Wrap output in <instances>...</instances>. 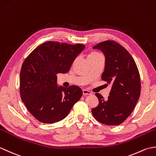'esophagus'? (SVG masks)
<instances>
[{
  "instance_id": "1",
  "label": "esophagus",
  "mask_w": 156,
  "mask_h": 156,
  "mask_svg": "<svg viewBox=\"0 0 156 156\" xmlns=\"http://www.w3.org/2000/svg\"><path fill=\"white\" fill-rule=\"evenodd\" d=\"M82 93H83V95L85 96V95H88V94H91L92 92L89 90L83 89V90H82Z\"/></svg>"
}]
</instances>
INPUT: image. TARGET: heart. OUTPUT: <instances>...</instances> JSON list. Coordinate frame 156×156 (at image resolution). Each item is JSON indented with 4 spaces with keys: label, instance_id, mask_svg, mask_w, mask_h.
Here are the masks:
<instances>
[{
    "label": "heart",
    "instance_id": "heart-1",
    "mask_svg": "<svg viewBox=\"0 0 156 156\" xmlns=\"http://www.w3.org/2000/svg\"><path fill=\"white\" fill-rule=\"evenodd\" d=\"M101 54H99L98 52L97 51H91L90 54H88V58L89 59H96V58H98L99 57H101Z\"/></svg>",
    "mask_w": 156,
    "mask_h": 156
}]
</instances>
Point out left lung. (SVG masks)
<instances>
[{"label": "left lung", "instance_id": "obj_1", "mask_svg": "<svg viewBox=\"0 0 156 156\" xmlns=\"http://www.w3.org/2000/svg\"><path fill=\"white\" fill-rule=\"evenodd\" d=\"M104 53L105 68L101 78L112 88L107 99L96 93L99 103L92 108L98 121L107 125H119L133 112L141 92L140 75L134 59L119 43L107 40L93 47Z\"/></svg>", "mask_w": 156, "mask_h": 156}]
</instances>
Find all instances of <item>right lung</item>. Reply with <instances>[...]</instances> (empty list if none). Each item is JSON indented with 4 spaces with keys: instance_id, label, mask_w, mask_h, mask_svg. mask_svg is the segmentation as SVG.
Here are the masks:
<instances>
[{
    "instance_id": "obj_1",
    "label": "right lung",
    "mask_w": 156,
    "mask_h": 156,
    "mask_svg": "<svg viewBox=\"0 0 156 156\" xmlns=\"http://www.w3.org/2000/svg\"><path fill=\"white\" fill-rule=\"evenodd\" d=\"M84 48L80 44L47 41L25 59L20 72V94L29 112L39 122L62 120L82 97L78 86L58 88L56 74L67 73Z\"/></svg>"
}]
</instances>
